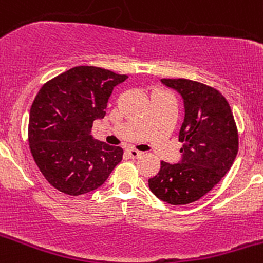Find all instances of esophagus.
<instances>
[{"instance_id": "esophagus-1", "label": "esophagus", "mask_w": 263, "mask_h": 263, "mask_svg": "<svg viewBox=\"0 0 263 263\" xmlns=\"http://www.w3.org/2000/svg\"><path fill=\"white\" fill-rule=\"evenodd\" d=\"M127 153H128L129 158H132V159H137V158H140L142 155V153L136 149H128L127 150Z\"/></svg>"}]
</instances>
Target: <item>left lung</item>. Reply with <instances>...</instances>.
Returning a JSON list of instances; mask_svg holds the SVG:
<instances>
[{"label":"left lung","instance_id":"1","mask_svg":"<svg viewBox=\"0 0 263 263\" xmlns=\"http://www.w3.org/2000/svg\"><path fill=\"white\" fill-rule=\"evenodd\" d=\"M183 100L182 142L180 163L160 162V170L149 178L157 198L172 205L196 202L212 190L228 173L238 154V128L228 100L216 88L195 81L163 78Z\"/></svg>","mask_w":263,"mask_h":263}]
</instances>
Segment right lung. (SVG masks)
Masks as SVG:
<instances>
[{"instance_id":"right-lung-1","label":"right lung","mask_w":263,"mask_h":263,"mask_svg":"<svg viewBox=\"0 0 263 263\" xmlns=\"http://www.w3.org/2000/svg\"><path fill=\"white\" fill-rule=\"evenodd\" d=\"M126 74L98 67H74L46 82L29 114L28 140L35 164L51 186L82 195L103 185L122 160L123 149L91 136L105 116L111 91Z\"/></svg>"}]
</instances>
